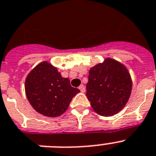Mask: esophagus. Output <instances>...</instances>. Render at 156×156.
<instances>
[{
  "mask_svg": "<svg viewBox=\"0 0 156 156\" xmlns=\"http://www.w3.org/2000/svg\"><path fill=\"white\" fill-rule=\"evenodd\" d=\"M79 89L80 90L81 92H85V87L83 85H80L79 87Z\"/></svg>",
  "mask_w": 156,
  "mask_h": 156,
  "instance_id": "obj_1",
  "label": "esophagus"
}]
</instances>
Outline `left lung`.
I'll return each mask as SVG.
<instances>
[{"instance_id": "obj_1", "label": "left lung", "mask_w": 156, "mask_h": 156, "mask_svg": "<svg viewBox=\"0 0 156 156\" xmlns=\"http://www.w3.org/2000/svg\"><path fill=\"white\" fill-rule=\"evenodd\" d=\"M132 86L127 68L116 60L107 58L89 70L86 95L97 114L113 116L125 107Z\"/></svg>"}]
</instances>
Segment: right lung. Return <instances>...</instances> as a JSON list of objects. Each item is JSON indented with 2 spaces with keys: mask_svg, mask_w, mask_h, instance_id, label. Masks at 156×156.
Here are the masks:
<instances>
[{
  "mask_svg": "<svg viewBox=\"0 0 156 156\" xmlns=\"http://www.w3.org/2000/svg\"><path fill=\"white\" fill-rule=\"evenodd\" d=\"M69 78H64L58 69L47 62L37 65L25 80V92L30 104L44 116H61L78 92Z\"/></svg>",
  "mask_w": 156,
  "mask_h": 156,
  "instance_id": "1",
  "label": "right lung"
}]
</instances>
